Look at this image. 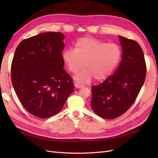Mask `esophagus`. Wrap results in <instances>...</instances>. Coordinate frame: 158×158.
I'll return each mask as SVG.
<instances>
[{"label": "esophagus", "instance_id": "obj_1", "mask_svg": "<svg viewBox=\"0 0 158 158\" xmlns=\"http://www.w3.org/2000/svg\"><path fill=\"white\" fill-rule=\"evenodd\" d=\"M74 86L76 88H82L83 87V85L80 84L78 82H75L74 83Z\"/></svg>", "mask_w": 158, "mask_h": 158}]
</instances>
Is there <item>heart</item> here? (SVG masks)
Instances as JSON below:
<instances>
[{
  "instance_id": "1",
  "label": "heart",
  "mask_w": 158,
  "mask_h": 158,
  "mask_svg": "<svg viewBox=\"0 0 158 158\" xmlns=\"http://www.w3.org/2000/svg\"><path fill=\"white\" fill-rule=\"evenodd\" d=\"M121 47L115 44H107L93 37H84L76 41L74 49H67L63 52V60L75 79L80 83L106 79L116 69L121 60Z\"/></svg>"
}]
</instances>
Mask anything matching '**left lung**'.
Here are the masks:
<instances>
[{
    "mask_svg": "<svg viewBox=\"0 0 158 158\" xmlns=\"http://www.w3.org/2000/svg\"><path fill=\"white\" fill-rule=\"evenodd\" d=\"M122 60L115 73L103 82L92 86L91 107L98 116L115 118L135 102L144 84L146 65L144 52L135 41L118 36Z\"/></svg>",
    "mask_w": 158,
    "mask_h": 158,
    "instance_id": "obj_1",
    "label": "left lung"
}]
</instances>
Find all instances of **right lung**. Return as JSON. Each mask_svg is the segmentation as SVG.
Segmentation results:
<instances>
[{
    "label": "right lung",
    "mask_w": 158,
    "mask_h": 158,
    "mask_svg": "<svg viewBox=\"0 0 158 158\" xmlns=\"http://www.w3.org/2000/svg\"><path fill=\"white\" fill-rule=\"evenodd\" d=\"M64 35L46 32L20 43L11 65L17 97L27 111L40 118L60 112L74 87L64 69Z\"/></svg>",
    "instance_id": "1"
}]
</instances>
